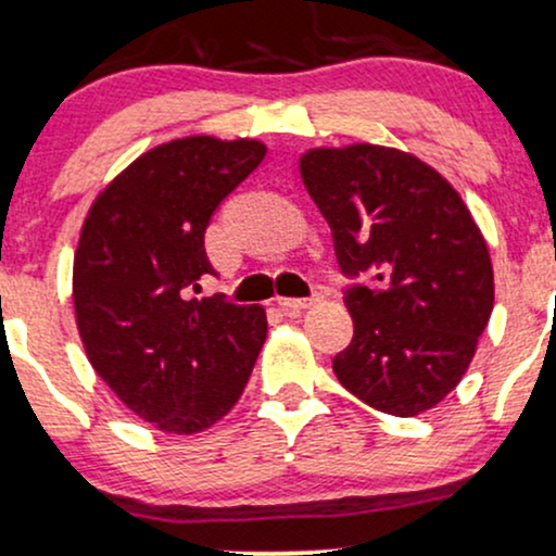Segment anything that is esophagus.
I'll list each match as a JSON object with an SVG mask.
<instances>
[{"label":"esophagus","instance_id":"esophagus-1","mask_svg":"<svg viewBox=\"0 0 556 556\" xmlns=\"http://www.w3.org/2000/svg\"><path fill=\"white\" fill-rule=\"evenodd\" d=\"M319 299H321L319 293H314V296H309V299H278V306H280V312H286V314H299V312L309 309V306L317 304Z\"/></svg>","mask_w":556,"mask_h":556}]
</instances>
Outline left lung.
<instances>
[{"instance_id":"left-lung-1","label":"left lung","mask_w":556,"mask_h":556,"mask_svg":"<svg viewBox=\"0 0 556 556\" xmlns=\"http://www.w3.org/2000/svg\"><path fill=\"white\" fill-rule=\"evenodd\" d=\"M301 177L353 280V340L334 376L387 415L435 407L467 374L495 301L488 244L462 195L417 156L374 143L312 149Z\"/></svg>"}]
</instances>
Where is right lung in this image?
<instances>
[{"mask_svg": "<svg viewBox=\"0 0 556 556\" xmlns=\"http://www.w3.org/2000/svg\"><path fill=\"white\" fill-rule=\"evenodd\" d=\"M260 141L190 136L152 149L92 203L74 255L87 358L131 413L190 435L235 407L263 348V306L195 299L211 216L263 162Z\"/></svg>", "mask_w": 556, "mask_h": 556, "instance_id": "right-lung-1", "label": "right lung"}]
</instances>
